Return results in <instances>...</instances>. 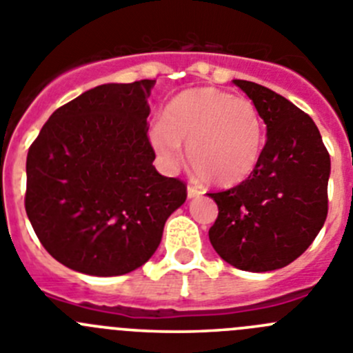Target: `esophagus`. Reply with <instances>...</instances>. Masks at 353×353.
I'll return each mask as SVG.
<instances>
[{
  "mask_svg": "<svg viewBox=\"0 0 353 353\" xmlns=\"http://www.w3.org/2000/svg\"><path fill=\"white\" fill-rule=\"evenodd\" d=\"M186 192H188V199H199V196H202V192L195 186H188Z\"/></svg>",
  "mask_w": 353,
  "mask_h": 353,
  "instance_id": "34e87169",
  "label": "esophagus"
}]
</instances>
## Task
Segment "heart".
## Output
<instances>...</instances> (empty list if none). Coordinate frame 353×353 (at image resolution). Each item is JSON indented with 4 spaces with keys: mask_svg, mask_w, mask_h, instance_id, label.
Masks as SVG:
<instances>
[{
    "mask_svg": "<svg viewBox=\"0 0 353 353\" xmlns=\"http://www.w3.org/2000/svg\"><path fill=\"white\" fill-rule=\"evenodd\" d=\"M158 157L169 167L188 161L214 186H235L254 172L263 150V121L249 99L214 87L181 92L150 132Z\"/></svg>",
    "mask_w": 353,
    "mask_h": 353,
    "instance_id": "b5f03b06",
    "label": "heart"
}]
</instances>
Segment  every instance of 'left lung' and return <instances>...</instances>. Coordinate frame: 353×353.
I'll return each mask as SVG.
<instances>
[{"mask_svg":"<svg viewBox=\"0 0 353 353\" xmlns=\"http://www.w3.org/2000/svg\"><path fill=\"white\" fill-rule=\"evenodd\" d=\"M233 83L254 102L266 143L245 181L207 193L219 209L209 240L235 268L272 272L299 258L324 226L331 158L317 125L291 101L252 81Z\"/></svg>","mask_w":353,"mask_h":353,"instance_id":"left-lung-1","label":"left lung"}]
</instances>
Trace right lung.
<instances>
[{"instance_id":"obj_1","label":"right lung","mask_w":353,"mask_h":353,"mask_svg":"<svg viewBox=\"0 0 353 353\" xmlns=\"http://www.w3.org/2000/svg\"><path fill=\"white\" fill-rule=\"evenodd\" d=\"M153 80L106 83L59 108L29 148L26 212L52 258L85 275H125L160 245L183 181L153 165Z\"/></svg>"}]
</instances>
